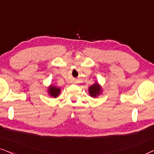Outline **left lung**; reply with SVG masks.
<instances>
[{
    "mask_svg": "<svg viewBox=\"0 0 154 154\" xmlns=\"http://www.w3.org/2000/svg\"><path fill=\"white\" fill-rule=\"evenodd\" d=\"M101 92V88L100 87L98 83H95L94 85H92V86H90L89 88V92L90 94L92 97H95L96 96H97Z\"/></svg>",
    "mask_w": 154,
    "mask_h": 154,
    "instance_id": "1",
    "label": "left lung"
}]
</instances>
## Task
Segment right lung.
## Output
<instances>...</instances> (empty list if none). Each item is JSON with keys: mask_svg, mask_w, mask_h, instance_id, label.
I'll return each mask as SVG.
<instances>
[{"mask_svg": "<svg viewBox=\"0 0 154 154\" xmlns=\"http://www.w3.org/2000/svg\"><path fill=\"white\" fill-rule=\"evenodd\" d=\"M60 92V88H57L54 86H50L49 88V93L52 97H57L59 95Z\"/></svg>", "mask_w": 154, "mask_h": 154, "instance_id": "add662e5", "label": "right lung"}]
</instances>
